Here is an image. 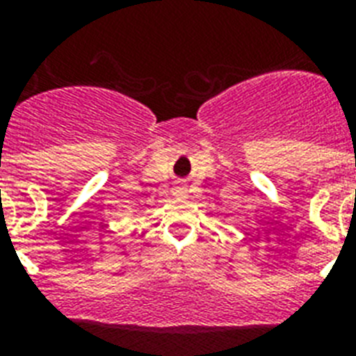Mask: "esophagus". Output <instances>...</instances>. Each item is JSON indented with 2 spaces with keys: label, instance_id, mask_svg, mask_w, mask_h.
I'll list each match as a JSON object with an SVG mask.
<instances>
[{
  "label": "esophagus",
  "instance_id": "34e87169",
  "mask_svg": "<svg viewBox=\"0 0 356 356\" xmlns=\"http://www.w3.org/2000/svg\"><path fill=\"white\" fill-rule=\"evenodd\" d=\"M172 194L177 197V200H186L188 197V188L184 184H177L175 188L172 190Z\"/></svg>",
  "mask_w": 356,
  "mask_h": 356
}]
</instances>
